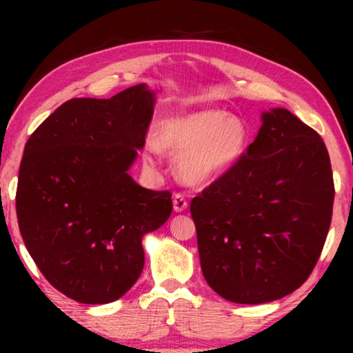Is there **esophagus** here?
<instances>
[{"instance_id":"34e87169","label":"esophagus","mask_w":353,"mask_h":353,"mask_svg":"<svg viewBox=\"0 0 353 353\" xmlns=\"http://www.w3.org/2000/svg\"><path fill=\"white\" fill-rule=\"evenodd\" d=\"M186 207H188L186 197L180 194V192H176V194L173 196V209H175V212H183Z\"/></svg>"}]
</instances>
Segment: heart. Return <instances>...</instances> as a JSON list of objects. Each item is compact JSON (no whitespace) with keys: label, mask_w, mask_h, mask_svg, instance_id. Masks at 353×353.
Instances as JSON below:
<instances>
[{"label":"heart","mask_w":353,"mask_h":353,"mask_svg":"<svg viewBox=\"0 0 353 353\" xmlns=\"http://www.w3.org/2000/svg\"><path fill=\"white\" fill-rule=\"evenodd\" d=\"M248 132L244 123L223 110H196L163 120L157 144L178 156L176 170L190 185H205L234 165L245 148ZM149 152L156 154L151 144Z\"/></svg>","instance_id":"obj_1"}]
</instances>
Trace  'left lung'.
Returning a JSON list of instances; mask_svg holds the SVG:
<instances>
[{"mask_svg":"<svg viewBox=\"0 0 353 353\" xmlns=\"http://www.w3.org/2000/svg\"><path fill=\"white\" fill-rule=\"evenodd\" d=\"M191 201L201 268L226 301L265 303L302 286L330 231L334 181L320 134L286 109Z\"/></svg>","mask_w":353,"mask_h":353,"instance_id":"1","label":"left lung"}]
</instances>
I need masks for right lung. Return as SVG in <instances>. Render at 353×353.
Listing matches in <instances>:
<instances>
[{
	"instance_id": "obj_1",
	"label": "right lung",
	"mask_w": 353,
	"mask_h": 353,
	"mask_svg": "<svg viewBox=\"0 0 353 353\" xmlns=\"http://www.w3.org/2000/svg\"><path fill=\"white\" fill-rule=\"evenodd\" d=\"M154 101L143 83L110 99H70L23 149L19 230L43 276L77 302L122 297L143 272V236L172 214L170 191L146 190L128 175Z\"/></svg>"
}]
</instances>
